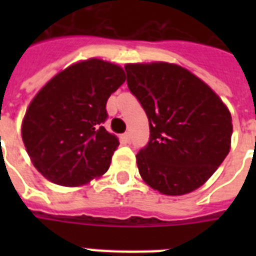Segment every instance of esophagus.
Returning <instances> with one entry per match:
<instances>
[{
	"mask_svg": "<svg viewBox=\"0 0 256 256\" xmlns=\"http://www.w3.org/2000/svg\"><path fill=\"white\" fill-rule=\"evenodd\" d=\"M122 140H124V144H130V140H132V138H130V132H124V136H122Z\"/></svg>",
	"mask_w": 256,
	"mask_h": 256,
	"instance_id": "1",
	"label": "esophagus"
}]
</instances>
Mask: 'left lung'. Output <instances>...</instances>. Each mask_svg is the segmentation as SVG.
<instances>
[{"instance_id": "8db88e82", "label": "left lung", "mask_w": 256, "mask_h": 256, "mask_svg": "<svg viewBox=\"0 0 256 256\" xmlns=\"http://www.w3.org/2000/svg\"><path fill=\"white\" fill-rule=\"evenodd\" d=\"M128 88L148 118L150 138L136 154L144 182L166 195L200 187L230 152L231 114L188 70L166 62L124 66Z\"/></svg>"}]
</instances>
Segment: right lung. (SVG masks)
I'll return each mask as SVG.
<instances>
[{
  "label": "right lung",
  "mask_w": 256,
  "mask_h": 256,
  "mask_svg": "<svg viewBox=\"0 0 256 256\" xmlns=\"http://www.w3.org/2000/svg\"><path fill=\"white\" fill-rule=\"evenodd\" d=\"M124 80L120 66L92 58L58 73L34 96L22 140L46 179L80 186L108 171L120 142L102 126L106 102Z\"/></svg>",
  "instance_id": "right-lung-1"
}]
</instances>
